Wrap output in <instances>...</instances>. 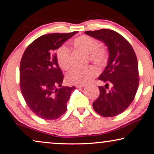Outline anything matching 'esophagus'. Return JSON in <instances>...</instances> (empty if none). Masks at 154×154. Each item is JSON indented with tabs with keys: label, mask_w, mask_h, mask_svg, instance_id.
I'll return each instance as SVG.
<instances>
[{
	"label": "esophagus",
	"mask_w": 154,
	"mask_h": 154,
	"mask_svg": "<svg viewBox=\"0 0 154 154\" xmlns=\"http://www.w3.org/2000/svg\"><path fill=\"white\" fill-rule=\"evenodd\" d=\"M85 86L84 84H81V85H77L76 88H84Z\"/></svg>",
	"instance_id": "34e87169"
}]
</instances>
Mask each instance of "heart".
Masks as SVG:
<instances>
[{
    "mask_svg": "<svg viewBox=\"0 0 154 154\" xmlns=\"http://www.w3.org/2000/svg\"><path fill=\"white\" fill-rule=\"evenodd\" d=\"M75 47L88 55L90 62L94 64L103 65L107 60V51L100 46L96 38L83 35L72 40ZM57 60L60 68L67 70L70 67V50L66 45H62L57 51ZM98 74V70L94 66H88L84 69L73 68L66 75L68 83L72 84H86Z\"/></svg>",
    "mask_w": 154,
    "mask_h": 154,
    "instance_id": "heart-1",
    "label": "heart"
}]
</instances>
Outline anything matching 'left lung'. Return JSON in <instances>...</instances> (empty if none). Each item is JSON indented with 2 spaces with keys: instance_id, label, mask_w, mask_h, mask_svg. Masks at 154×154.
<instances>
[{
  "instance_id": "obj_1",
  "label": "left lung",
  "mask_w": 154,
  "mask_h": 154,
  "mask_svg": "<svg viewBox=\"0 0 154 154\" xmlns=\"http://www.w3.org/2000/svg\"><path fill=\"white\" fill-rule=\"evenodd\" d=\"M85 33L103 42L109 53L108 64L99 77L106 84L105 87L99 86V97L92 106L102 116L119 115L130 106L137 92L139 78L135 53L128 41L113 30L103 29ZM108 82L112 84L109 91L106 90Z\"/></svg>"
}]
</instances>
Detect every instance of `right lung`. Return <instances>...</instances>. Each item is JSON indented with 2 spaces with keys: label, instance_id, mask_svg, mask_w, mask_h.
<instances>
[{
  "label": "right lung",
  "instance_id": "right-lung-1",
  "mask_svg": "<svg viewBox=\"0 0 154 154\" xmlns=\"http://www.w3.org/2000/svg\"><path fill=\"white\" fill-rule=\"evenodd\" d=\"M77 33L42 35L24 52L20 65L21 92L29 108L41 119L55 120L66 112L75 87L62 86L64 75L55 51Z\"/></svg>",
  "mask_w": 154,
  "mask_h": 154
}]
</instances>
